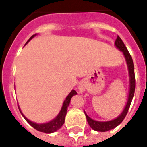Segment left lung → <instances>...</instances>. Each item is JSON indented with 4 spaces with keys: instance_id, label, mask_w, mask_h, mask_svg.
<instances>
[{
    "instance_id": "1",
    "label": "left lung",
    "mask_w": 147,
    "mask_h": 147,
    "mask_svg": "<svg viewBox=\"0 0 147 147\" xmlns=\"http://www.w3.org/2000/svg\"><path fill=\"white\" fill-rule=\"evenodd\" d=\"M115 47L117 48L120 51H121L123 53L124 58H125L126 62H127V65L128 72H129V77H130V89H129V95H128V99L127 105H126L124 109L122 111L120 115L117 117H116L114 120L109 121H94L93 119L88 116L85 111V114L87 118V121L89 126L93 129L94 130H96L98 132H105V131H108L110 130L114 129L116 127L120 124V123L123 121V119L125 118L126 115L127 114L128 110L130 106L131 101L133 100L134 95L135 92V75H134V62H133V59L131 55H130V53L128 52L127 47H125V45L123 42L122 40L119 36H117L116 41H115Z\"/></svg>"
}]
</instances>
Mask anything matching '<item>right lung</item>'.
Returning a JSON list of instances; mask_svg holds the SVG:
<instances>
[{
  "mask_svg": "<svg viewBox=\"0 0 147 147\" xmlns=\"http://www.w3.org/2000/svg\"><path fill=\"white\" fill-rule=\"evenodd\" d=\"M36 35V34L32 36L29 39L28 41L26 42V43H27L30 40H32V39H33ZM76 94H77V92H76L75 90H72V91L69 93V95H68V96L66 97V98H65V100H64L62 108H61V111H60V112L59 113V114H58L57 116L55 117V118L53 119V120L50 121L49 122H48V123H36L33 122V121H30V120L26 118V117L24 115V114L22 113L20 109L19 106H18V107H19V110H20V113H21L22 116L24 117V119H25V120H26V121H27V122H28V123H30V125L32 126L34 129H36V130H38V131H40V132L50 134V133L55 132L56 130L60 129L61 127L63 125V123H64L65 122V115H66V113H67V109H68V107H69V103H70L71 97L74 96V95Z\"/></svg>",
  "mask_w": 147,
  "mask_h": 147,
  "instance_id": "obj_1",
  "label": "right lung"
}]
</instances>
